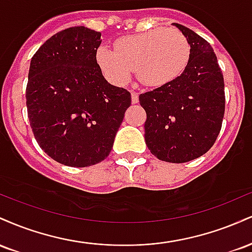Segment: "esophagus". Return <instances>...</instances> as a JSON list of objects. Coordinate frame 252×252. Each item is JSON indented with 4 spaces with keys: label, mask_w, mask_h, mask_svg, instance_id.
Wrapping results in <instances>:
<instances>
[{
    "label": "esophagus",
    "mask_w": 252,
    "mask_h": 252,
    "mask_svg": "<svg viewBox=\"0 0 252 252\" xmlns=\"http://www.w3.org/2000/svg\"><path fill=\"white\" fill-rule=\"evenodd\" d=\"M131 102H132V104L138 103V94H136V92H134V91L131 92Z\"/></svg>",
    "instance_id": "esophagus-1"
}]
</instances>
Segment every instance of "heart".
I'll list each match as a JSON object with an SVG mask.
<instances>
[{
    "mask_svg": "<svg viewBox=\"0 0 252 252\" xmlns=\"http://www.w3.org/2000/svg\"><path fill=\"white\" fill-rule=\"evenodd\" d=\"M187 37L175 28H155L121 37L115 50L99 47L97 63L111 82L126 84L134 70L138 79L149 86H160L179 77L189 60Z\"/></svg>",
    "mask_w": 252,
    "mask_h": 252,
    "instance_id": "1",
    "label": "heart"
}]
</instances>
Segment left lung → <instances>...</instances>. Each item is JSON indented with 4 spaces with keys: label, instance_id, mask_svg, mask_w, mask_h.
Here are the masks:
<instances>
[{
    "label": "left lung",
    "instance_id": "8db88e82",
    "mask_svg": "<svg viewBox=\"0 0 252 252\" xmlns=\"http://www.w3.org/2000/svg\"><path fill=\"white\" fill-rule=\"evenodd\" d=\"M190 46L181 76L141 94L146 110V144L158 160L184 163L204 155L216 142L225 111L224 77L213 48L189 28L173 24Z\"/></svg>",
    "mask_w": 252,
    "mask_h": 252
}]
</instances>
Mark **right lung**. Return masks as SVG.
I'll list each match as a JSON object with an SVG mask.
<instances>
[{
  "label": "right lung",
  "mask_w": 252,
  "mask_h": 252,
  "mask_svg": "<svg viewBox=\"0 0 252 252\" xmlns=\"http://www.w3.org/2000/svg\"><path fill=\"white\" fill-rule=\"evenodd\" d=\"M99 32L71 27L51 36L31 60L26 104L34 137L57 162H102L131 104L128 90L111 85L97 63Z\"/></svg>",
  "instance_id": "right-lung-1"
}]
</instances>
